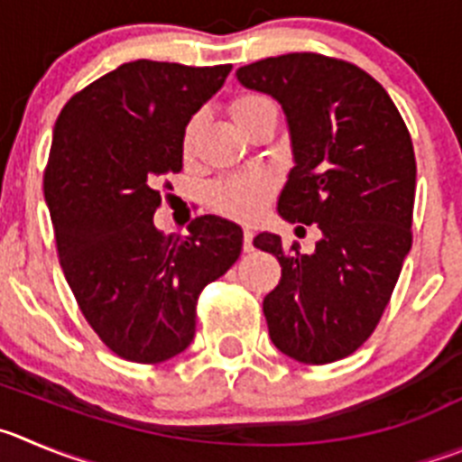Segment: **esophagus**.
Wrapping results in <instances>:
<instances>
[{
    "instance_id": "1",
    "label": "esophagus",
    "mask_w": 462,
    "mask_h": 462,
    "mask_svg": "<svg viewBox=\"0 0 462 462\" xmlns=\"http://www.w3.org/2000/svg\"><path fill=\"white\" fill-rule=\"evenodd\" d=\"M253 230L251 227H244V251L245 253H251L253 251Z\"/></svg>"
}]
</instances>
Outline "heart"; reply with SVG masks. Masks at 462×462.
Segmentation results:
<instances>
[{"label": "heart", "instance_id": "1", "mask_svg": "<svg viewBox=\"0 0 462 462\" xmlns=\"http://www.w3.org/2000/svg\"><path fill=\"white\" fill-rule=\"evenodd\" d=\"M266 109H275L273 100L260 93H245L235 97L230 105V114L239 127ZM198 118L189 120L184 129V148H191L196 136ZM273 193V182L262 172H241V175H227V178L211 182L207 189V205L214 211L236 221H251L260 217L262 209Z\"/></svg>", "mask_w": 462, "mask_h": 462}]
</instances>
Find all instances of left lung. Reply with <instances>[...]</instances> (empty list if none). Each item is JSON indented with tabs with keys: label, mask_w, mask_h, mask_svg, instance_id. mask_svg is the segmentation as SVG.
Segmentation results:
<instances>
[{
	"label": "left lung",
	"mask_w": 462,
	"mask_h": 462,
	"mask_svg": "<svg viewBox=\"0 0 462 462\" xmlns=\"http://www.w3.org/2000/svg\"><path fill=\"white\" fill-rule=\"evenodd\" d=\"M236 79L275 97L290 123L296 166L280 217L321 230L312 255L271 232L253 239L282 266L264 299L271 342L305 365L342 360L376 330L412 245L411 132L387 90L342 59L269 56Z\"/></svg>",
	"instance_id": "1"
}]
</instances>
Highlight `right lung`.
I'll return each mask as SVG.
<instances>
[{"label": "right lung", "instance_id": "right-lung-1", "mask_svg": "<svg viewBox=\"0 0 462 462\" xmlns=\"http://www.w3.org/2000/svg\"><path fill=\"white\" fill-rule=\"evenodd\" d=\"M230 70L139 59L72 95L56 118L42 189L59 262L90 328L125 360L182 353L200 291L239 260L244 232L226 218H193L187 236L152 221L159 182L182 171L189 120Z\"/></svg>", "mask_w": 462, "mask_h": 462}]
</instances>
